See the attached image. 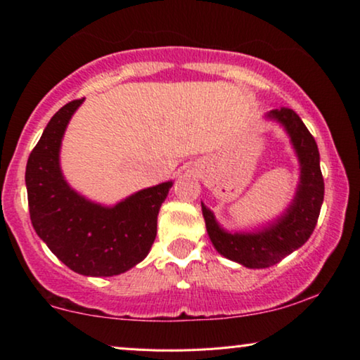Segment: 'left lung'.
<instances>
[{"mask_svg": "<svg viewBox=\"0 0 360 360\" xmlns=\"http://www.w3.org/2000/svg\"><path fill=\"white\" fill-rule=\"evenodd\" d=\"M267 116L285 127L301 162V183L288 212L261 233L231 234L221 229L212 212L201 202L207 234L217 252L251 269L274 266L301 248L316 229L324 201V177L314 136L292 109H272Z\"/></svg>", "mask_w": 360, "mask_h": 360, "instance_id": "8db88e82", "label": "left lung"}]
</instances>
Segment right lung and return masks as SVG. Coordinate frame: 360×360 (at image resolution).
I'll use <instances>...</instances> for the list:
<instances>
[{
    "mask_svg": "<svg viewBox=\"0 0 360 360\" xmlns=\"http://www.w3.org/2000/svg\"><path fill=\"white\" fill-rule=\"evenodd\" d=\"M83 101L75 99L59 109L30 154V217L36 234L71 271L117 276L148 256L156 239L159 209L172 183L139 191L115 207H103L75 193L59 169V146L72 112Z\"/></svg>",
    "mask_w": 360,
    "mask_h": 360,
    "instance_id": "1",
    "label": "right lung"
}]
</instances>
